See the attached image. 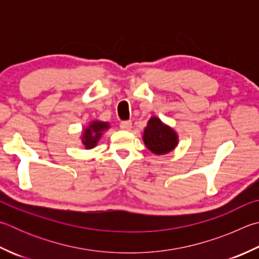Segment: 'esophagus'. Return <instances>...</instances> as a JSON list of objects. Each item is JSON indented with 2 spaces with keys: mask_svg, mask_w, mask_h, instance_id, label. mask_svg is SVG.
Instances as JSON below:
<instances>
[{
  "mask_svg": "<svg viewBox=\"0 0 259 259\" xmlns=\"http://www.w3.org/2000/svg\"><path fill=\"white\" fill-rule=\"evenodd\" d=\"M120 128L122 130H130L131 128H133V122H131L130 120H126V121H122L120 123Z\"/></svg>",
  "mask_w": 259,
  "mask_h": 259,
  "instance_id": "obj_1",
  "label": "esophagus"
}]
</instances>
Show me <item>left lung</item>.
<instances>
[{"label":"left lung","mask_w":259,"mask_h":259,"mask_svg":"<svg viewBox=\"0 0 259 259\" xmlns=\"http://www.w3.org/2000/svg\"><path fill=\"white\" fill-rule=\"evenodd\" d=\"M143 140L150 152L156 155H165L172 152L179 144L175 129L163 123L157 116H152L144 129Z\"/></svg>","instance_id":"1"}]
</instances>
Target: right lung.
<instances>
[{
    "mask_svg": "<svg viewBox=\"0 0 259 259\" xmlns=\"http://www.w3.org/2000/svg\"><path fill=\"white\" fill-rule=\"evenodd\" d=\"M110 128L109 122L94 120L88 126L83 129L81 134V143L86 149H92L100 142L103 134Z\"/></svg>",
    "mask_w": 259,
    "mask_h": 259,
    "instance_id": "1",
    "label": "right lung"
}]
</instances>
